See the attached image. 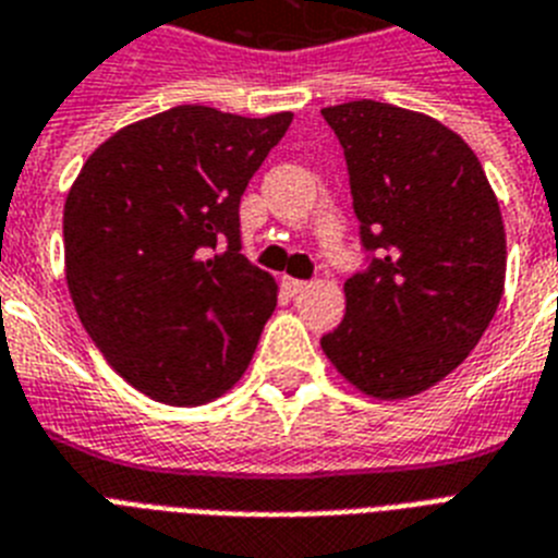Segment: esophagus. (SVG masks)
Segmentation results:
<instances>
[{
    "instance_id": "34e87169",
    "label": "esophagus",
    "mask_w": 558,
    "mask_h": 558,
    "mask_svg": "<svg viewBox=\"0 0 558 558\" xmlns=\"http://www.w3.org/2000/svg\"><path fill=\"white\" fill-rule=\"evenodd\" d=\"M283 289H287V294H298L306 289V280H298V278H283Z\"/></svg>"
}]
</instances>
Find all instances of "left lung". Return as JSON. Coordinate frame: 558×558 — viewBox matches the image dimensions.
I'll return each mask as SVG.
<instances>
[{"mask_svg": "<svg viewBox=\"0 0 558 558\" xmlns=\"http://www.w3.org/2000/svg\"><path fill=\"white\" fill-rule=\"evenodd\" d=\"M343 148L364 269L320 338L366 396L407 398L468 357L505 289V223L482 162L433 117L355 99L320 111Z\"/></svg>", "mask_w": 558, "mask_h": 558, "instance_id": "8db88e82", "label": "left lung"}]
</instances>
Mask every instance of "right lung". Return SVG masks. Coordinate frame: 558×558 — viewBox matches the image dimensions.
Wrapping results in <instances>:
<instances>
[{"label": "right lung", "instance_id": "right-lung-1", "mask_svg": "<svg viewBox=\"0 0 558 558\" xmlns=\"http://www.w3.org/2000/svg\"><path fill=\"white\" fill-rule=\"evenodd\" d=\"M289 122L169 108L106 140L68 192L76 315L154 401L206 404L255 355L278 289L240 255V197Z\"/></svg>", "mask_w": 558, "mask_h": 558}]
</instances>
